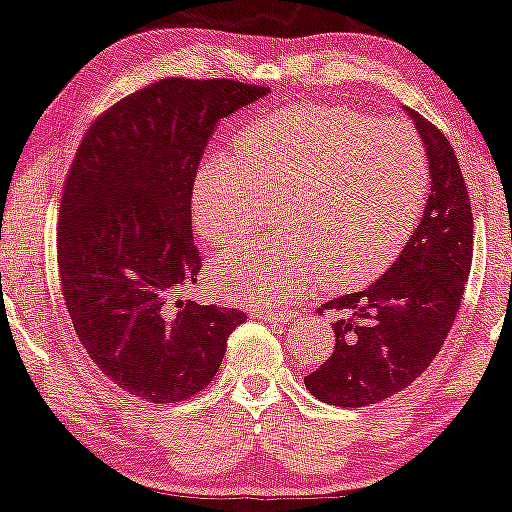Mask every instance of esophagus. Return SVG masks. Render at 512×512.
Here are the masks:
<instances>
[{"label":"esophagus","mask_w":512,"mask_h":512,"mask_svg":"<svg viewBox=\"0 0 512 512\" xmlns=\"http://www.w3.org/2000/svg\"><path fill=\"white\" fill-rule=\"evenodd\" d=\"M251 316L265 318V321H272L274 325H284L293 318L291 311H274V309H268V307H254V309H251Z\"/></svg>","instance_id":"34e87169"}]
</instances>
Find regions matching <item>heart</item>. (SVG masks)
<instances>
[{
    "mask_svg": "<svg viewBox=\"0 0 512 512\" xmlns=\"http://www.w3.org/2000/svg\"><path fill=\"white\" fill-rule=\"evenodd\" d=\"M235 150L203 161L191 207L207 242L231 244L279 196V224L212 265L221 291L258 307L302 298L325 272L344 286L385 268L416 231L432 184L409 124L351 108L274 110L242 127Z\"/></svg>",
    "mask_w": 512,
    "mask_h": 512,
    "instance_id": "heart-1",
    "label": "heart"
}]
</instances>
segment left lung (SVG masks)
I'll use <instances>...</instances> for the list:
<instances>
[{
  "label": "left lung",
  "mask_w": 512,
  "mask_h": 512,
  "mask_svg": "<svg viewBox=\"0 0 512 512\" xmlns=\"http://www.w3.org/2000/svg\"><path fill=\"white\" fill-rule=\"evenodd\" d=\"M404 110L427 150L432 189L418 228L381 279L318 309L337 311V342L305 385L332 406L383 402L416 381L446 342L469 279L473 214L462 168L448 138Z\"/></svg>",
  "instance_id": "left-lung-1"
}]
</instances>
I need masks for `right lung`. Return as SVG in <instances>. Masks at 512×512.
I'll list each match as a JSON object with an SVG mask.
<instances>
[{
	"label": "right lung",
	"mask_w": 512,
	"mask_h": 512,
	"mask_svg": "<svg viewBox=\"0 0 512 512\" xmlns=\"http://www.w3.org/2000/svg\"><path fill=\"white\" fill-rule=\"evenodd\" d=\"M268 92L166 78L115 103L80 140L59 207L62 293L87 355L129 395L173 404L201 392L247 321L182 298L201 270L191 191L217 124Z\"/></svg>",
	"instance_id": "add662e5"
}]
</instances>
